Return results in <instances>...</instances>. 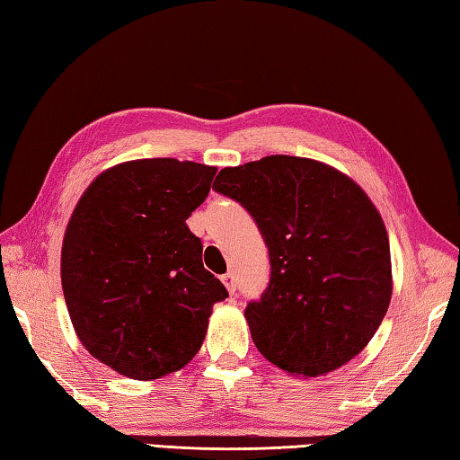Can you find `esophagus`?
Returning a JSON list of instances; mask_svg holds the SVG:
<instances>
[{"label":"esophagus","instance_id":"34e87169","mask_svg":"<svg viewBox=\"0 0 460 460\" xmlns=\"http://www.w3.org/2000/svg\"><path fill=\"white\" fill-rule=\"evenodd\" d=\"M223 283H225V287H227L229 293H235V289H237V277H235V273L223 275Z\"/></svg>","mask_w":460,"mask_h":460}]
</instances>
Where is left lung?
I'll return each instance as SVG.
<instances>
[{
    "mask_svg": "<svg viewBox=\"0 0 460 460\" xmlns=\"http://www.w3.org/2000/svg\"><path fill=\"white\" fill-rule=\"evenodd\" d=\"M213 189L245 207L269 249V285L245 309L259 353L299 376L361 353L393 293L389 237L363 189L291 155L225 167Z\"/></svg>",
    "mask_w": 460,
    "mask_h": 460,
    "instance_id": "1",
    "label": "left lung"
}]
</instances>
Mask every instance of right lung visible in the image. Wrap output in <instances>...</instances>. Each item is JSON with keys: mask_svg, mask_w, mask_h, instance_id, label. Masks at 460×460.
<instances>
[{"mask_svg": "<svg viewBox=\"0 0 460 460\" xmlns=\"http://www.w3.org/2000/svg\"><path fill=\"white\" fill-rule=\"evenodd\" d=\"M215 173L171 157L128 161L87 187L67 223L61 285L71 323L97 361L129 379L183 368L213 305L229 296L185 223Z\"/></svg>", "mask_w": 460, "mask_h": 460, "instance_id": "add662e5", "label": "right lung"}]
</instances>
